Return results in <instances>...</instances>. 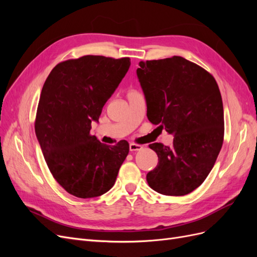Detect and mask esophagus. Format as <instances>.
I'll return each mask as SVG.
<instances>
[{
    "label": "esophagus",
    "instance_id": "34e87169",
    "mask_svg": "<svg viewBox=\"0 0 257 257\" xmlns=\"http://www.w3.org/2000/svg\"><path fill=\"white\" fill-rule=\"evenodd\" d=\"M143 149V146H141V145H137V144H131L130 145V151H139V150H142Z\"/></svg>",
    "mask_w": 257,
    "mask_h": 257
}]
</instances>
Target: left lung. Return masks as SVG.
Here are the masks:
<instances>
[{
  "instance_id": "left-lung-1",
  "label": "left lung",
  "mask_w": 257,
  "mask_h": 257,
  "mask_svg": "<svg viewBox=\"0 0 257 257\" xmlns=\"http://www.w3.org/2000/svg\"><path fill=\"white\" fill-rule=\"evenodd\" d=\"M139 66L148 119L174 135L172 147L149 145L159 163L147 182L163 195H186L205 181L223 145L219 85L206 69L182 57L142 61Z\"/></svg>"
}]
</instances>
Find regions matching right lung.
Instances as JSON below:
<instances>
[{"label": "right lung", "mask_w": 257, "mask_h": 257, "mask_svg": "<svg viewBox=\"0 0 257 257\" xmlns=\"http://www.w3.org/2000/svg\"><path fill=\"white\" fill-rule=\"evenodd\" d=\"M130 65V58L83 56L57 64L44 83L35 133L50 173L71 195L109 191L128 154L125 141L110 147L90 131Z\"/></svg>", "instance_id": "add662e5"}]
</instances>
